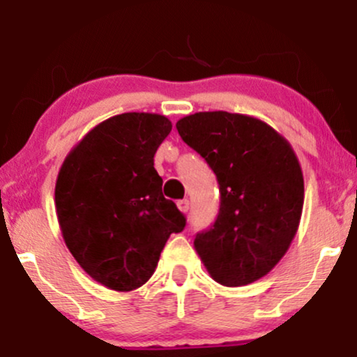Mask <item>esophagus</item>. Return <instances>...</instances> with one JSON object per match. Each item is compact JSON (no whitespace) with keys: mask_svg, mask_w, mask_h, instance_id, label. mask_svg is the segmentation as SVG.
Instances as JSON below:
<instances>
[{"mask_svg":"<svg viewBox=\"0 0 357 357\" xmlns=\"http://www.w3.org/2000/svg\"><path fill=\"white\" fill-rule=\"evenodd\" d=\"M178 208H179V211H183V213H188L190 211V199H179L178 202Z\"/></svg>","mask_w":357,"mask_h":357,"instance_id":"obj_1","label":"esophagus"}]
</instances>
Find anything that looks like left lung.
<instances>
[{
    "instance_id": "obj_1",
    "label": "left lung",
    "mask_w": 357,
    "mask_h": 357,
    "mask_svg": "<svg viewBox=\"0 0 357 357\" xmlns=\"http://www.w3.org/2000/svg\"><path fill=\"white\" fill-rule=\"evenodd\" d=\"M179 136L220 184V210L195 248L225 287L252 284L272 270L296 236L304 176L285 137L260 119L225 110L179 119Z\"/></svg>"
}]
</instances>
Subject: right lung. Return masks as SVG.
Returning a JSON list of instances; mask_svg holds the SVG:
<instances>
[{"mask_svg": "<svg viewBox=\"0 0 357 357\" xmlns=\"http://www.w3.org/2000/svg\"><path fill=\"white\" fill-rule=\"evenodd\" d=\"M171 127L159 114L114 116L93 127L60 167L55 206L65 245L107 289L144 285L171 233L186 227L154 169V154Z\"/></svg>", "mask_w": 357, "mask_h": 357, "instance_id": "1", "label": "right lung"}]
</instances>
